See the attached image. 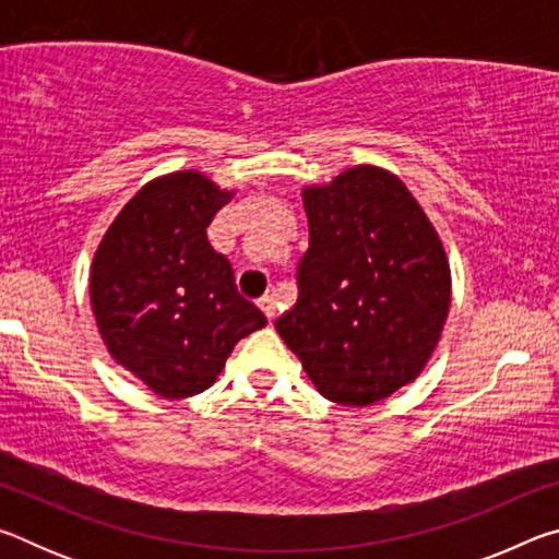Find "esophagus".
<instances>
[{
    "label": "esophagus",
    "instance_id": "esophagus-1",
    "mask_svg": "<svg viewBox=\"0 0 559 559\" xmlns=\"http://www.w3.org/2000/svg\"><path fill=\"white\" fill-rule=\"evenodd\" d=\"M259 308L263 310V316L269 318V323H273V320H276V298H273V296H263V298L259 300Z\"/></svg>",
    "mask_w": 559,
    "mask_h": 559
}]
</instances>
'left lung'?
I'll use <instances>...</instances> for the list:
<instances>
[{
  "label": "left lung",
  "mask_w": 559,
  "mask_h": 559,
  "mask_svg": "<svg viewBox=\"0 0 559 559\" xmlns=\"http://www.w3.org/2000/svg\"><path fill=\"white\" fill-rule=\"evenodd\" d=\"M308 251L278 335L330 402L367 406L419 377L451 302L447 253L409 189L359 165L302 192Z\"/></svg>",
  "instance_id": "1"
}]
</instances>
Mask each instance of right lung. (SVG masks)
Wrapping results in <instances>:
<instances>
[{
  "label": "right lung",
  "mask_w": 559,
  "mask_h": 559,
  "mask_svg": "<svg viewBox=\"0 0 559 559\" xmlns=\"http://www.w3.org/2000/svg\"><path fill=\"white\" fill-rule=\"evenodd\" d=\"M229 197L194 169L159 177L122 206L93 259L103 343L167 400L212 386L234 345L266 325L206 239Z\"/></svg>",
  "instance_id": "obj_1"
}]
</instances>
